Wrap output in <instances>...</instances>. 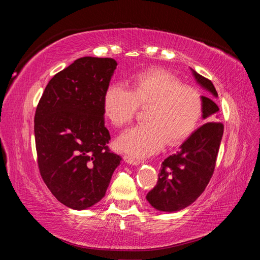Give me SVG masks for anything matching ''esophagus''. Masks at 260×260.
I'll list each match as a JSON object with an SVG mask.
<instances>
[{"instance_id":"1","label":"esophagus","mask_w":260,"mask_h":260,"mask_svg":"<svg viewBox=\"0 0 260 260\" xmlns=\"http://www.w3.org/2000/svg\"><path fill=\"white\" fill-rule=\"evenodd\" d=\"M123 160H124L125 162L130 164V165H139V164H140V160H138V159H136V158H133V157L128 156V155H124V156H123Z\"/></svg>"}]
</instances>
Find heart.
<instances>
[{"instance_id": "b5f03b06", "label": "heart", "mask_w": 260, "mask_h": 260, "mask_svg": "<svg viewBox=\"0 0 260 260\" xmlns=\"http://www.w3.org/2000/svg\"><path fill=\"white\" fill-rule=\"evenodd\" d=\"M140 106H148L144 115L147 122L124 132L117 141L120 151L136 157L153 155L167 142L182 143L198 128L204 112L202 93L161 68L138 73L130 89L113 83L104 93V115L116 128L128 125Z\"/></svg>"}]
</instances>
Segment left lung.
<instances>
[{"instance_id": "1", "label": "left lung", "mask_w": 260, "mask_h": 260, "mask_svg": "<svg viewBox=\"0 0 260 260\" xmlns=\"http://www.w3.org/2000/svg\"><path fill=\"white\" fill-rule=\"evenodd\" d=\"M193 75L203 88L218 96L209 79L196 72ZM203 118L208 122L195 130L177 154L170 155L162 161L157 183L146 195L148 203L160 211L172 212L191 205L204 192L214 175L223 123L212 121L217 120L219 112L212 98L203 96Z\"/></svg>"}]
</instances>
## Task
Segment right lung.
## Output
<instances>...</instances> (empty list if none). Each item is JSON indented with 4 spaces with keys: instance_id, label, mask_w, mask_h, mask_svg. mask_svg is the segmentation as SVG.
Wrapping results in <instances>:
<instances>
[{
    "instance_id": "1",
    "label": "right lung",
    "mask_w": 260,
    "mask_h": 260,
    "mask_svg": "<svg viewBox=\"0 0 260 260\" xmlns=\"http://www.w3.org/2000/svg\"><path fill=\"white\" fill-rule=\"evenodd\" d=\"M115 59L78 58L49 81L35 115L38 167L65 206L81 210L105 196L120 156L107 146L103 98Z\"/></svg>"
}]
</instances>
